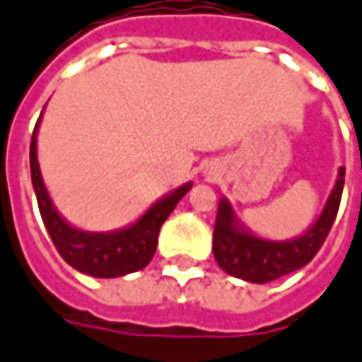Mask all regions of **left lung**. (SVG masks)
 <instances>
[{"label": "left lung", "mask_w": 362, "mask_h": 362, "mask_svg": "<svg viewBox=\"0 0 362 362\" xmlns=\"http://www.w3.org/2000/svg\"><path fill=\"white\" fill-rule=\"evenodd\" d=\"M343 185L345 167H339L333 191L325 201L321 215L313 221L305 233L287 241H271L255 235L237 217L229 199L223 197L219 201L213 231V255L217 265L231 277L263 285L311 263L333 227L343 195Z\"/></svg>", "instance_id": "1"}]
</instances>
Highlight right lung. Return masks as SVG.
Returning a JSON list of instances; mask_svg holds the SVG:
<instances>
[{
  "instance_id": "add662e5",
  "label": "right lung",
  "mask_w": 362,
  "mask_h": 362,
  "mask_svg": "<svg viewBox=\"0 0 362 362\" xmlns=\"http://www.w3.org/2000/svg\"><path fill=\"white\" fill-rule=\"evenodd\" d=\"M41 117L43 111L37 119L29 145L31 183L37 197L41 219L45 223V229L49 233L55 249L63 257V261L74 267L75 271L97 279H115L141 271L143 267L149 265L155 255L161 225L173 213L177 203L189 193L193 183L187 181L181 187L173 189L171 193L157 199L139 219L133 221L127 227L103 233L83 231L79 227H74L53 205L41 177L40 161H37V133H40Z\"/></svg>"
}]
</instances>
